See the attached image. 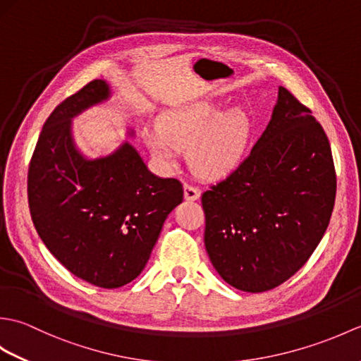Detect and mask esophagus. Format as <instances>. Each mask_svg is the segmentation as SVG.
<instances>
[{
    "label": "esophagus",
    "instance_id": "esophagus-1",
    "mask_svg": "<svg viewBox=\"0 0 361 361\" xmlns=\"http://www.w3.org/2000/svg\"><path fill=\"white\" fill-rule=\"evenodd\" d=\"M198 197H200V189H198L195 185L186 183V185H185V198H186V200H197Z\"/></svg>",
    "mask_w": 361,
    "mask_h": 361
}]
</instances>
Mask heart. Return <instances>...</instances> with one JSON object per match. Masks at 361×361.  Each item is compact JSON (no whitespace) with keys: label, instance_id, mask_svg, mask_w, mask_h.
<instances>
[{"label":"heart","instance_id":"heart-1","mask_svg":"<svg viewBox=\"0 0 361 361\" xmlns=\"http://www.w3.org/2000/svg\"><path fill=\"white\" fill-rule=\"evenodd\" d=\"M251 136V119L242 109L226 111L216 102H198L172 111L163 130L144 133L150 152L161 163L172 166L178 147L190 149V164L198 173L217 178L240 163Z\"/></svg>","mask_w":361,"mask_h":361}]
</instances>
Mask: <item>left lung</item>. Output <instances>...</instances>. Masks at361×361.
Returning a JSON list of instances; mask_svg holds the SVG:
<instances>
[{"label": "left lung", "mask_w": 361, "mask_h": 361, "mask_svg": "<svg viewBox=\"0 0 361 361\" xmlns=\"http://www.w3.org/2000/svg\"><path fill=\"white\" fill-rule=\"evenodd\" d=\"M336 175L319 122L288 90L250 155L202 195L204 247L221 279L271 290L307 262L331 221Z\"/></svg>", "instance_id": "1"}]
</instances>
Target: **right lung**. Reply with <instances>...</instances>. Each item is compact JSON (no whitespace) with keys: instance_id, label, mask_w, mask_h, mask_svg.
<instances>
[{"instance_id":"add662e5","label":"right lung","mask_w":361,"mask_h":361,"mask_svg":"<svg viewBox=\"0 0 361 361\" xmlns=\"http://www.w3.org/2000/svg\"><path fill=\"white\" fill-rule=\"evenodd\" d=\"M109 97L97 79L51 113L30 158L27 200L38 235L66 270L118 288L144 270L183 185L153 175L128 142L96 159L78 150L73 118Z\"/></svg>"}]
</instances>
